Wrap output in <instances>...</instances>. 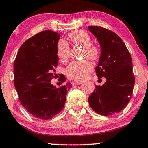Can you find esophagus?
<instances>
[{"label":"esophagus","mask_w":148,"mask_h":148,"mask_svg":"<svg viewBox=\"0 0 148 148\" xmlns=\"http://www.w3.org/2000/svg\"><path fill=\"white\" fill-rule=\"evenodd\" d=\"M82 83L81 82H74L73 84V86H78V85H80Z\"/></svg>","instance_id":"obj_1"}]
</instances>
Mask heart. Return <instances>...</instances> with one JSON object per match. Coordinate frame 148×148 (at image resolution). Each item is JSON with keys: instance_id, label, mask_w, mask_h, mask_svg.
I'll use <instances>...</instances> for the list:
<instances>
[{"instance_id": "obj_1", "label": "heart", "mask_w": 148, "mask_h": 148, "mask_svg": "<svg viewBox=\"0 0 148 148\" xmlns=\"http://www.w3.org/2000/svg\"><path fill=\"white\" fill-rule=\"evenodd\" d=\"M69 38L74 46L84 48L83 56L95 60L99 56L100 50L96 46L92 45V40L90 35L83 30H76L71 32ZM70 48L64 40H60L56 46V54L62 62L68 60ZM93 66L88 60L72 62L66 69V75L70 79L80 82L86 79L92 71Z\"/></svg>"}]
</instances>
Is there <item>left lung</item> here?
<instances>
[{
	"mask_svg": "<svg viewBox=\"0 0 148 148\" xmlns=\"http://www.w3.org/2000/svg\"><path fill=\"white\" fill-rule=\"evenodd\" d=\"M88 29L101 48L96 75L106 79L102 86H96L88 102L98 114L112 115L123 110L132 96L135 84L132 59L125 43L114 32L100 26H88Z\"/></svg>",
	"mask_w": 148,
	"mask_h": 148,
	"instance_id": "8db88e82",
	"label": "left lung"
}]
</instances>
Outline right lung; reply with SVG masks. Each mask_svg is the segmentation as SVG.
Returning <instances> with one entry per match:
<instances>
[{"instance_id": "1", "label": "right lung", "mask_w": 148, "mask_h": 148, "mask_svg": "<svg viewBox=\"0 0 148 148\" xmlns=\"http://www.w3.org/2000/svg\"><path fill=\"white\" fill-rule=\"evenodd\" d=\"M59 38V34L50 30L36 34L22 44L14 62V84L21 104L42 120L51 119L62 110L71 88L70 83L58 88L50 82L56 75ZM60 81H66L63 75Z\"/></svg>"}]
</instances>
